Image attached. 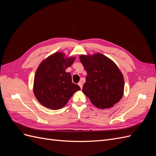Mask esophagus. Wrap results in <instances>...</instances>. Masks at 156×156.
I'll return each mask as SVG.
<instances>
[{
	"mask_svg": "<svg viewBox=\"0 0 156 156\" xmlns=\"http://www.w3.org/2000/svg\"><path fill=\"white\" fill-rule=\"evenodd\" d=\"M78 84H79V86L80 87V88H81L82 89V88H83V84H82V83L80 82V83H78Z\"/></svg>",
	"mask_w": 156,
	"mask_h": 156,
	"instance_id": "esophagus-1",
	"label": "esophagus"
}]
</instances>
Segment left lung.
<instances>
[{
	"label": "left lung",
	"instance_id": "8db88e82",
	"mask_svg": "<svg viewBox=\"0 0 156 156\" xmlns=\"http://www.w3.org/2000/svg\"><path fill=\"white\" fill-rule=\"evenodd\" d=\"M80 60L87 73L83 92L92 104L107 108L119 102L124 94V80L116 65L100 53L81 55Z\"/></svg>",
	"mask_w": 156,
	"mask_h": 156
}]
</instances>
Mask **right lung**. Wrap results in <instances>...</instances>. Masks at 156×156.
Here are the masks:
<instances>
[{
    "mask_svg": "<svg viewBox=\"0 0 156 156\" xmlns=\"http://www.w3.org/2000/svg\"><path fill=\"white\" fill-rule=\"evenodd\" d=\"M74 60L75 57L65 59L64 54L56 53L39 66L34 77V93L41 105L53 110L59 109L81 90L72 83L70 73L66 72Z\"/></svg>",
    "mask_w": 156,
    "mask_h": 156,
    "instance_id": "add662e5",
    "label": "right lung"
}]
</instances>
